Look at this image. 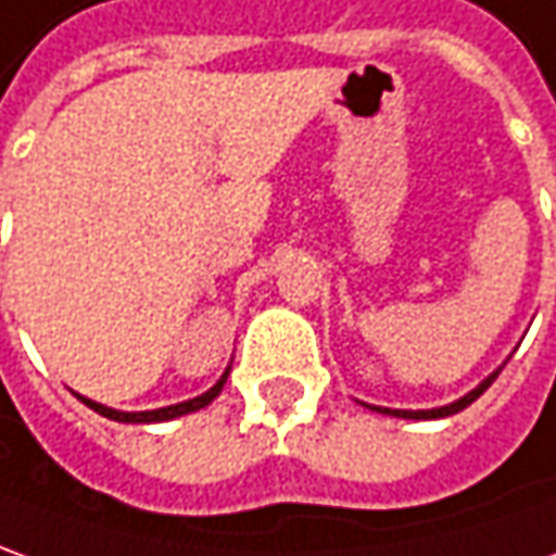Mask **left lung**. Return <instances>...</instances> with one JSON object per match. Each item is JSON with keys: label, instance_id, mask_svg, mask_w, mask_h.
<instances>
[{"label": "left lung", "instance_id": "8db88e82", "mask_svg": "<svg viewBox=\"0 0 556 556\" xmlns=\"http://www.w3.org/2000/svg\"><path fill=\"white\" fill-rule=\"evenodd\" d=\"M500 377V371H493L486 377L484 383H478V387L471 389L468 395H463L459 402H453V405H444V407H432V410H392V407H371V410H380V414H389V417H405V420H441V417H451V414H459L463 407H468L475 399H481L486 392V387L493 383Z\"/></svg>", "mask_w": 556, "mask_h": 556}]
</instances>
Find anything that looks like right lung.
Segmentation results:
<instances>
[{"label": "right lung", "instance_id": "right-lung-1", "mask_svg": "<svg viewBox=\"0 0 556 556\" xmlns=\"http://www.w3.org/2000/svg\"><path fill=\"white\" fill-rule=\"evenodd\" d=\"M225 380H228V371L222 374V380H218L213 389H206V392L198 395V399H188V402H179V405H169V407H157V410H115V407H105L100 405V402H90V399H85V395H78V399H81L90 410H97V414H103V417H109V420H115V422H164V420H176V417H185V414H194V410H200V407L210 405L215 395L222 392Z\"/></svg>", "mask_w": 556, "mask_h": 556}]
</instances>
